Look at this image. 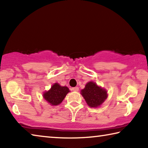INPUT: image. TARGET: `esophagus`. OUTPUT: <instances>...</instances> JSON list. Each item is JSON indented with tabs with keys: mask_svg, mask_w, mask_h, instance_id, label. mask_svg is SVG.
Segmentation results:
<instances>
[{
	"mask_svg": "<svg viewBox=\"0 0 148 148\" xmlns=\"http://www.w3.org/2000/svg\"><path fill=\"white\" fill-rule=\"evenodd\" d=\"M71 89H72L73 91H75V92H77L79 90L78 87H73V88H72Z\"/></svg>",
	"mask_w": 148,
	"mask_h": 148,
	"instance_id": "obj_1",
	"label": "esophagus"
}]
</instances>
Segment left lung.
Wrapping results in <instances>:
<instances>
[{
  "mask_svg": "<svg viewBox=\"0 0 148 148\" xmlns=\"http://www.w3.org/2000/svg\"><path fill=\"white\" fill-rule=\"evenodd\" d=\"M81 94L90 108L99 107L108 98L106 90L92 81L87 83L84 88L81 91Z\"/></svg>",
  "mask_w": 148,
  "mask_h": 148,
  "instance_id": "obj_1",
  "label": "left lung"
}]
</instances>
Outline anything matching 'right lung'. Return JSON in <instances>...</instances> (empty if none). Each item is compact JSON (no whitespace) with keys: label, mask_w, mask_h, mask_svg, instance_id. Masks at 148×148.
Returning a JSON list of instances; mask_svg holds the SVG:
<instances>
[{"label":"right lung","mask_w":148,"mask_h":148,"mask_svg":"<svg viewBox=\"0 0 148 148\" xmlns=\"http://www.w3.org/2000/svg\"><path fill=\"white\" fill-rule=\"evenodd\" d=\"M68 92L69 90L67 86H62L58 83H54L49 90L43 94V98L51 106H58L62 102Z\"/></svg>","instance_id":"1"}]
</instances>
